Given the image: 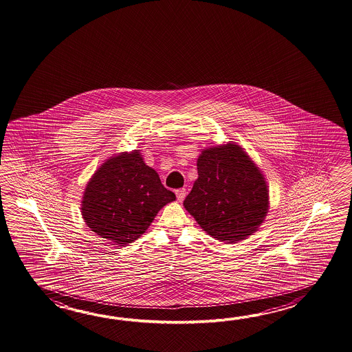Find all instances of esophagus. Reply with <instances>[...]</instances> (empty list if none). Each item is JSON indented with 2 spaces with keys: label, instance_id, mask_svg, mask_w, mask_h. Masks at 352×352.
I'll use <instances>...</instances> for the list:
<instances>
[{
  "label": "esophagus",
  "instance_id": "obj_1",
  "mask_svg": "<svg viewBox=\"0 0 352 352\" xmlns=\"http://www.w3.org/2000/svg\"><path fill=\"white\" fill-rule=\"evenodd\" d=\"M176 196H177V200H179V201H184V199H185V196H186V190H185V188L176 190Z\"/></svg>",
  "mask_w": 352,
  "mask_h": 352
}]
</instances>
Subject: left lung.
<instances>
[{
  "instance_id": "obj_1",
  "label": "left lung",
  "mask_w": 352,
  "mask_h": 352,
  "mask_svg": "<svg viewBox=\"0 0 352 352\" xmlns=\"http://www.w3.org/2000/svg\"><path fill=\"white\" fill-rule=\"evenodd\" d=\"M197 173L184 206L205 232L232 244L258 230L270 208L268 186L240 146L205 148L197 158Z\"/></svg>"
}]
</instances>
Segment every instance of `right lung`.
<instances>
[{
  "label": "right lung",
  "mask_w": 352,
  "mask_h": 352,
  "mask_svg": "<svg viewBox=\"0 0 352 352\" xmlns=\"http://www.w3.org/2000/svg\"><path fill=\"white\" fill-rule=\"evenodd\" d=\"M175 199L158 173L143 162L140 151L123 152L107 160L90 179L82 215L91 232L123 247L138 239Z\"/></svg>",
  "instance_id": "add662e5"
}]
</instances>
